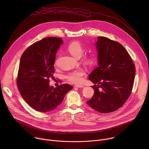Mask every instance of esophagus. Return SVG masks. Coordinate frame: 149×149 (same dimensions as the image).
I'll return each mask as SVG.
<instances>
[{
	"label": "esophagus",
	"mask_w": 149,
	"mask_h": 149,
	"mask_svg": "<svg viewBox=\"0 0 149 149\" xmlns=\"http://www.w3.org/2000/svg\"><path fill=\"white\" fill-rule=\"evenodd\" d=\"M74 87H77V88H83L84 87V86H82V85H75Z\"/></svg>",
	"instance_id": "34e87169"
}]
</instances>
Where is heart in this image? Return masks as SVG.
I'll use <instances>...</instances> for the list:
<instances>
[{
    "label": "heart",
    "instance_id": "heart-1",
    "mask_svg": "<svg viewBox=\"0 0 149 149\" xmlns=\"http://www.w3.org/2000/svg\"><path fill=\"white\" fill-rule=\"evenodd\" d=\"M68 51L71 54L76 58H79L84 53V48L80 42L74 41L67 47ZM84 61L87 63H90L93 61V58L91 55H87L84 58ZM57 61H55L56 63ZM86 75V72L82 69H77L69 72L66 75L65 78L70 82L74 84H80L83 81V77Z\"/></svg>",
    "mask_w": 149,
    "mask_h": 149
}]
</instances>
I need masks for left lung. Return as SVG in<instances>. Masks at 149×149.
<instances>
[{
	"label": "left lung",
	"mask_w": 149,
	"mask_h": 149,
	"mask_svg": "<svg viewBox=\"0 0 149 149\" xmlns=\"http://www.w3.org/2000/svg\"><path fill=\"white\" fill-rule=\"evenodd\" d=\"M98 67L89 75L95 84L94 94L87 101L101 113L113 112L124 105L132 93L136 67L132 59L119 42L103 36L98 38Z\"/></svg>",
	"instance_id": "left-lung-1"
}]
</instances>
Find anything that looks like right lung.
Masks as SVG:
<instances>
[{
  "label": "right lung",
  "mask_w": 149,
  "mask_h": 149,
  "mask_svg": "<svg viewBox=\"0 0 149 149\" xmlns=\"http://www.w3.org/2000/svg\"><path fill=\"white\" fill-rule=\"evenodd\" d=\"M62 42L58 37L44 38L29 46L20 58L17 87L21 96L36 111L54 110L73 88L68 84L56 88L49 86V78H54L55 54Z\"/></svg>",
  "instance_id": "1"
}]
</instances>
